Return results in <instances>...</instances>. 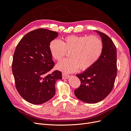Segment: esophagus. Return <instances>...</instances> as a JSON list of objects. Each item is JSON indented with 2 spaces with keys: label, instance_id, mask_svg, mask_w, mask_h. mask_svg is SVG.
Wrapping results in <instances>:
<instances>
[{
  "label": "esophagus",
  "instance_id": "34e87169",
  "mask_svg": "<svg viewBox=\"0 0 131 131\" xmlns=\"http://www.w3.org/2000/svg\"><path fill=\"white\" fill-rule=\"evenodd\" d=\"M69 77H70V76H69V75L65 74H62V79H68Z\"/></svg>",
  "mask_w": 131,
  "mask_h": 131
}]
</instances>
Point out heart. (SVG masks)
I'll use <instances>...</instances> for the list:
<instances>
[{
  "label": "heart",
  "instance_id": "obj_1",
  "mask_svg": "<svg viewBox=\"0 0 131 131\" xmlns=\"http://www.w3.org/2000/svg\"><path fill=\"white\" fill-rule=\"evenodd\" d=\"M49 51L55 60L59 61L69 52V58L63 59L56 65L57 69L64 73H73L90 68L101 56L103 45L96 36L69 35L61 41L54 39L50 43Z\"/></svg>",
  "mask_w": 131,
  "mask_h": 131
}]
</instances>
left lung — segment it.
Wrapping results in <instances>:
<instances>
[{
  "mask_svg": "<svg viewBox=\"0 0 131 131\" xmlns=\"http://www.w3.org/2000/svg\"><path fill=\"white\" fill-rule=\"evenodd\" d=\"M101 38L103 49L94 64L82 74L77 75L81 81L80 87L74 91L76 97L87 103H97L112 91L117 74V51L108 35L94 30Z\"/></svg>",
  "mask_w": 131,
  "mask_h": 131,
  "instance_id": "obj_1",
  "label": "left lung"
}]
</instances>
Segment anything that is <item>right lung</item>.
I'll use <instances>...</instances> for the list:
<instances>
[{
  "mask_svg": "<svg viewBox=\"0 0 131 131\" xmlns=\"http://www.w3.org/2000/svg\"><path fill=\"white\" fill-rule=\"evenodd\" d=\"M58 33L39 28L26 34L18 43L12 64L16 87L21 96L30 103L41 104L55 94V84L62 73H49L54 63L49 51L51 41Z\"/></svg>",
  "mask_w": 131,
  "mask_h": 131,
  "instance_id": "obj_1",
  "label": "right lung"
}]
</instances>
